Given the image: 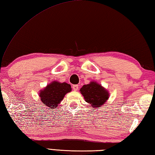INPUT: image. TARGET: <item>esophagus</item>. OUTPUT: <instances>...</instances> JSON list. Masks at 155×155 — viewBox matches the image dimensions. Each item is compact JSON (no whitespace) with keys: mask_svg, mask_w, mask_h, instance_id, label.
<instances>
[{"mask_svg":"<svg viewBox=\"0 0 155 155\" xmlns=\"http://www.w3.org/2000/svg\"><path fill=\"white\" fill-rule=\"evenodd\" d=\"M72 89H73L74 91H78V85H72Z\"/></svg>","mask_w":155,"mask_h":155,"instance_id":"obj_1","label":"esophagus"}]
</instances>
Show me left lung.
I'll list each match as a JSON object with an SVG mask.
<instances>
[{"mask_svg":"<svg viewBox=\"0 0 155 155\" xmlns=\"http://www.w3.org/2000/svg\"><path fill=\"white\" fill-rule=\"evenodd\" d=\"M80 91L85 101L95 109L105 104L110 96L108 91L96 82H90L89 84H84Z\"/></svg>","mask_w":155,"mask_h":155,"instance_id":"obj_1","label":"left lung"}]
</instances>
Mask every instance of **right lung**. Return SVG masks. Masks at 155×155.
<instances>
[{"label":"right lung","mask_w":155,"mask_h":155,"mask_svg":"<svg viewBox=\"0 0 155 155\" xmlns=\"http://www.w3.org/2000/svg\"><path fill=\"white\" fill-rule=\"evenodd\" d=\"M71 86L66 83L52 81L39 92V97L44 106L56 108L62 101L66 93L71 91Z\"/></svg>","instance_id":"1"}]
</instances>
